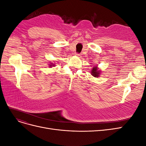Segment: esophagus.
I'll return each mask as SVG.
<instances>
[{"label": "esophagus", "instance_id": "34e87169", "mask_svg": "<svg viewBox=\"0 0 146 146\" xmlns=\"http://www.w3.org/2000/svg\"><path fill=\"white\" fill-rule=\"evenodd\" d=\"M76 56H78V57H81L82 56V54H76Z\"/></svg>", "mask_w": 146, "mask_h": 146}]
</instances>
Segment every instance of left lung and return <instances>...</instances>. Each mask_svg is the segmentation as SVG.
<instances>
[{
	"label": "left lung",
	"instance_id": "left-lung-1",
	"mask_svg": "<svg viewBox=\"0 0 146 146\" xmlns=\"http://www.w3.org/2000/svg\"><path fill=\"white\" fill-rule=\"evenodd\" d=\"M101 74V70L98 67V66H94L91 70V74L94 77H99Z\"/></svg>",
	"mask_w": 146,
	"mask_h": 146
}]
</instances>
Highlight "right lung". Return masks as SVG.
Segmentation results:
<instances>
[{
  "mask_svg": "<svg viewBox=\"0 0 146 146\" xmlns=\"http://www.w3.org/2000/svg\"><path fill=\"white\" fill-rule=\"evenodd\" d=\"M48 66H49V68H51V67H52V66H53V67H54L55 64H53L52 63H50V64Z\"/></svg>",
  "mask_w": 146,
  "mask_h": 146,
  "instance_id": "1",
  "label": "right lung"
}]
</instances>
